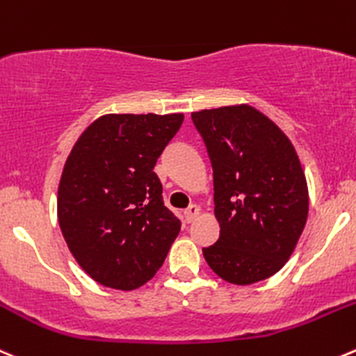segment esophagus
<instances>
[{
	"instance_id": "obj_1",
	"label": "esophagus",
	"mask_w": 356,
	"mask_h": 356,
	"mask_svg": "<svg viewBox=\"0 0 356 356\" xmlns=\"http://www.w3.org/2000/svg\"><path fill=\"white\" fill-rule=\"evenodd\" d=\"M198 213H200L198 205H189L188 209L184 210V219L188 220V222H193V220H195L196 217H198Z\"/></svg>"
}]
</instances>
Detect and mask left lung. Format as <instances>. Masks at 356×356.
Masks as SVG:
<instances>
[{
    "mask_svg": "<svg viewBox=\"0 0 356 356\" xmlns=\"http://www.w3.org/2000/svg\"><path fill=\"white\" fill-rule=\"evenodd\" d=\"M213 170L220 234L203 257L234 285L282 270L306 226L308 184L296 147L280 127L248 104L191 113Z\"/></svg>",
    "mask_w": 356,
    "mask_h": 356,
    "instance_id": "1",
    "label": "left lung"
}]
</instances>
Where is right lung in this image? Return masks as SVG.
I'll return each instance as SVG.
<instances>
[{"label": "right lung", "instance_id": "add662e5", "mask_svg": "<svg viewBox=\"0 0 356 356\" xmlns=\"http://www.w3.org/2000/svg\"><path fill=\"white\" fill-rule=\"evenodd\" d=\"M182 122V113L104 115L65 160L58 226L76 262L104 287L134 291L149 282L181 231L153 170Z\"/></svg>", "mask_w": 356, "mask_h": 356}]
</instances>
